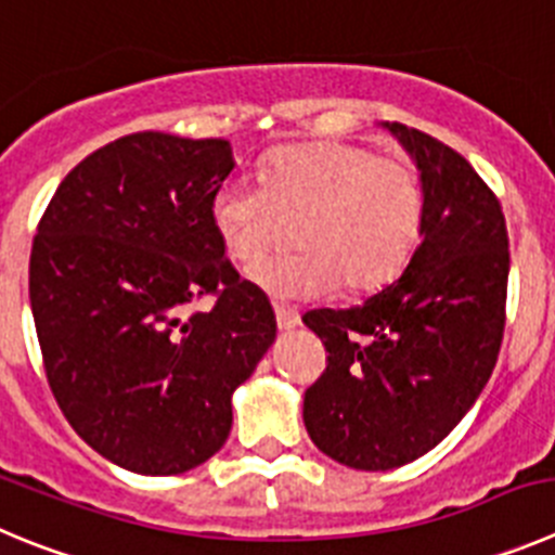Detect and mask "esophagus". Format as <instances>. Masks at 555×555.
Returning <instances> with one entry per match:
<instances>
[{"instance_id": "1", "label": "esophagus", "mask_w": 555, "mask_h": 555, "mask_svg": "<svg viewBox=\"0 0 555 555\" xmlns=\"http://www.w3.org/2000/svg\"><path fill=\"white\" fill-rule=\"evenodd\" d=\"M274 317H278V330L281 333H288L299 324V313L294 308H286V305H274Z\"/></svg>"}]
</instances>
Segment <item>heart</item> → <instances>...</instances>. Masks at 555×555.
<instances>
[{
	"label": "heart",
	"mask_w": 555,
	"mask_h": 555,
	"mask_svg": "<svg viewBox=\"0 0 555 555\" xmlns=\"http://www.w3.org/2000/svg\"><path fill=\"white\" fill-rule=\"evenodd\" d=\"M299 223L297 256L269 258L250 281L272 299H319L344 286L374 292L413 256L424 190L406 162L354 142L283 149L267 178H228L211 195V225L228 256L253 263Z\"/></svg>",
	"instance_id": "obj_1"
}]
</instances>
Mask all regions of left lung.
Segmentation results:
<instances>
[{
  "label": "left lung",
  "mask_w": 555,
  "mask_h": 555,
  "mask_svg": "<svg viewBox=\"0 0 555 555\" xmlns=\"http://www.w3.org/2000/svg\"><path fill=\"white\" fill-rule=\"evenodd\" d=\"M383 129L421 172V244L383 292L302 317L327 349L305 390V429L354 470L418 460L465 418L495 369L509 281L506 220L479 172L424 131Z\"/></svg>",
  "instance_id": "8db88e82"
}]
</instances>
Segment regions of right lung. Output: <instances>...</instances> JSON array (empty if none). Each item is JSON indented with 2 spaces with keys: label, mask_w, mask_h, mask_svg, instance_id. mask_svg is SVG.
Here are the masks:
<instances>
[{
  "label": "right lung",
  "mask_w": 555,
  "mask_h": 555,
  "mask_svg": "<svg viewBox=\"0 0 555 555\" xmlns=\"http://www.w3.org/2000/svg\"><path fill=\"white\" fill-rule=\"evenodd\" d=\"M233 167L228 140L126 134L63 178L33 242L29 302L54 399L131 474H186L215 456L233 390L278 333L211 225ZM203 293L216 308L195 312Z\"/></svg>",
  "instance_id": "obj_1"
}]
</instances>
